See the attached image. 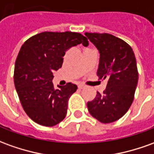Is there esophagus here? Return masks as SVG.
Instances as JSON below:
<instances>
[{"label": "esophagus", "mask_w": 154, "mask_h": 154, "mask_svg": "<svg viewBox=\"0 0 154 154\" xmlns=\"http://www.w3.org/2000/svg\"><path fill=\"white\" fill-rule=\"evenodd\" d=\"M86 88V87H85L84 85H82V84L78 85V88H79V89H83V88Z\"/></svg>", "instance_id": "esophagus-1"}]
</instances>
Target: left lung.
Instances as JSON below:
<instances>
[{
  "instance_id": "obj_1",
  "label": "left lung",
  "mask_w": 154,
  "mask_h": 154,
  "mask_svg": "<svg viewBox=\"0 0 154 154\" xmlns=\"http://www.w3.org/2000/svg\"><path fill=\"white\" fill-rule=\"evenodd\" d=\"M85 36L99 51L97 75L107 79L103 94L97 92L88 102L90 114L103 123L121 118L133 103L138 80L137 62L132 47L123 40L108 33H89Z\"/></svg>"
}]
</instances>
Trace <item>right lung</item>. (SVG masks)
Returning <instances> with one entry per match:
<instances>
[{"label":"right lung","mask_w":154,"mask_h":154,"mask_svg":"<svg viewBox=\"0 0 154 154\" xmlns=\"http://www.w3.org/2000/svg\"><path fill=\"white\" fill-rule=\"evenodd\" d=\"M81 43L89 44L77 32H44L21 46L15 63L14 83L26 113L40 125L52 127L66 117L68 99L77 87L69 82L55 89L53 72L62 67L65 52Z\"/></svg>","instance_id":"right-lung-1"}]
</instances>
